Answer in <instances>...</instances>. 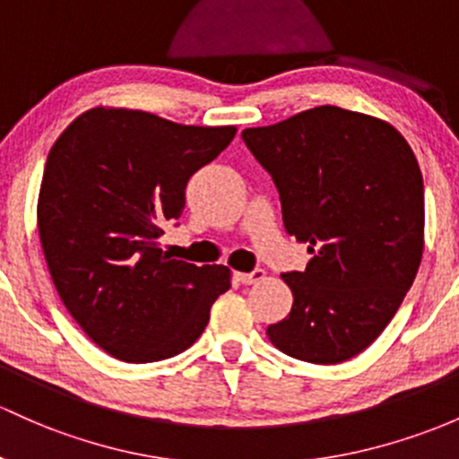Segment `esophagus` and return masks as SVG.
<instances>
[{
    "label": "esophagus",
    "instance_id": "obj_1",
    "mask_svg": "<svg viewBox=\"0 0 459 459\" xmlns=\"http://www.w3.org/2000/svg\"><path fill=\"white\" fill-rule=\"evenodd\" d=\"M236 280H238L240 284H258L264 280V271L254 269V271H249V273H236Z\"/></svg>",
    "mask_w": 459,
    "mask_h": 459
}]
</instances>
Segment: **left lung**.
Wrapping results in <instances>:
<instances>
[{
    "mask_svg": "<svg viewBox=\"0 0 459 459\" xmlns=\"http://www.w3.org/2000/svg\"><path fill=\"white\" fill-rule=\"evenodd\" d=\"M278 188L287 234L308 245L304 271L282 273L293 307L269 342L308 363L348 361L385 330L425 247V186L411 146L366 113L315 107L245 129Z\"/></svg>",
    "mask_w": 459,
    "mask_h": 459,
    "instance_id": "1",
    "label": "left lung"
}]
</instances>
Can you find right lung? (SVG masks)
<instances>
[{"label":"right lung","mask_w":459,"mask_h":459,"mask_svg":"<svg viewBox=\"0 0 459 459\" xmlns=\"http://www.w3.org/2000/svg\"><path fill=\"white\" fill-rule=\"evenodd\" d=\"M236 126H186L146 111H85L48 155L37 223L52 282L96 346L126 363L184 352L230 289V269L175 260L157 243L186 186Z\"/></svg>","instance_id":"add662e5"}]
</instances>
